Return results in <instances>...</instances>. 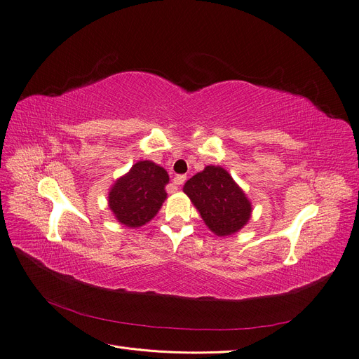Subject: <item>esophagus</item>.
Segmentation results:
<instances>
[{
	"instance_id": "obj_1",
	"label": "esophagus",
	"mask_w": 359,
	"mask_h": 359,
	"mask_svg": "<svg viewBox=\"0 0 359 359\" xmlns=\"http://www.w3.org/2000/svg\"><path fill=\"white\" fill-rule=\"evenodd\" d=\"M184 180H186V176H184V175H177V176L173 179V183L177 184V186H180V184L184 183Z\"/></svg>"
}]
</instances>
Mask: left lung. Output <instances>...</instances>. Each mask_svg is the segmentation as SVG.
<instances>
[{
  "instance_id": "left-lung-1",
  "label": "left lung",
  "mask_w": 359,
  "mask_h": 359,
  "mask_svg": "<svg viewBox=\"0 0 359 359\" xmlns=\"http://www.w3.org/2000/svg\"><path fill=\"white\" fill-rule=\"evenodd\" d=\"M183 191L218 236L238 231L251 217V202L222 167H205L184 183Z\"/></svg>"
}]
</instances>
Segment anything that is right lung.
Returning a JSON list of instances; mask_svg holds the SVG:
<instances>
[{
  "label": "right lung",
  "mask_w": 359,
  "mask_h": 359,
  "mask_svg": "<svg viewBox=\"0 0 359 359\" xmlns=\"http://www.w3.org/2000/svg\"><path fill=\"white\" fill-rule=\"evenodd\" d=\"M167 171L152 161H137L108 194V205L117 220L128 227L148 223L161 208L167 194Z\"/></svg>",
  "instance_id": "add662e5"
}]
</instances>
